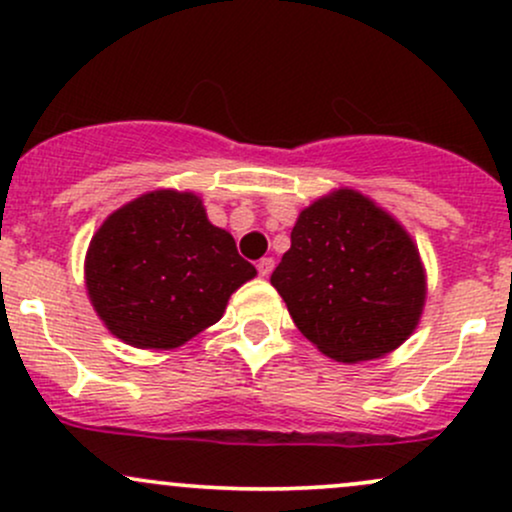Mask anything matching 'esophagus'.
<instances>
[{"mask_svg": "<svg viewBox=\"0 0 512 512\" xmlns=\"http://www.w3.org/2000/svg\"><path fill=\"white\" fill-rule=\"evenodd\" d=\"M272 269H274L272 257H262V260L257 262V272H260V276H269L272 274Z\"/></svg>", "mask_w": 512, "mask_h": 512, "instance_id": "1", "label": "esophagus"}]
</instances>
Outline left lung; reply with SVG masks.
<instances>
[{
	"label": "left lung",
	"mask_w": 512,
	"mask_h": 512,
	"mask_svg": "<svg viewBox=\"0 0 512 512\" xmlns=\"http://www.w3.org/2000/svg\"><path fill=\"white\" fill-rule=\"evenodd\" d=\"M272 286L303 337L344 363L397 349L414 332L426 298L409 233L354 190L301 211Z\"/></svg>",
	"instance_id": "1"
}]
</instances>
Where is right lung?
<instances>
[{
  "label": "right lung",
  "mask_w": 512,
  "mask_h": 512,
  "mask_svg": "<svg viewBox=\"0 0 512 512\" xmlns=\"http://www.w3.org/2000/svg\"><path fill=\"white\" fill-rule=\"evenodd\" d=\"M257 269L211 226L192 192L158 190L110 214L86 252V289L110 332L139 349H175L221 320Z\"/></svg>",
  "instance_id": "right-lung-1"
}]
</instances>
